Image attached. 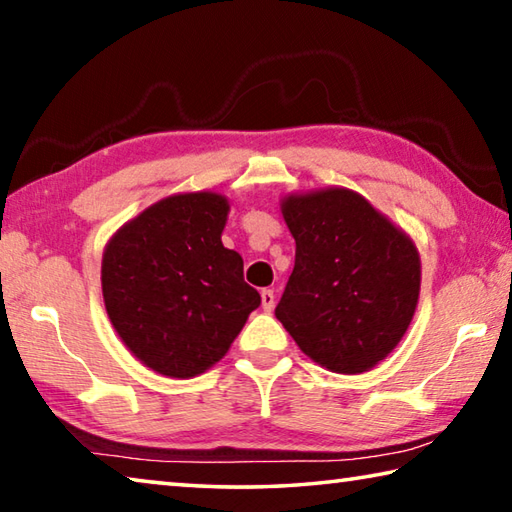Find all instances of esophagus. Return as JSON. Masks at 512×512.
Masks as SVG:
<instances>
[{"mask_svg": "<svg viewBox=\"0 0 512 512\" xmlns=\"http://www.w3.org/2000/svg\"><path fill=\"white\" fill-rule=\"evenodd\" d=\"M262 307H264V311H273V307H275V293H273V289H264L262 291Z\"/></svg>", "mask_w": 512, "mask_h": 512, "instance_id": "obj_1", "label": "esophagus"}]
</instances>
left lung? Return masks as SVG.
I'll use <instances>...</instances> for the list:
<instances>
[{
    "instance_id": "8db88e82",
    "label": "left lung",
    "mask_w": 512,
    "mask_h": 512,
    "mask_svg": "<svg viewBox=\"0 0 512 512\" xmlns=\"http://www.w3.org/2000/svg\"><path fill=\"white\" fill-rule=\"evenodd\" d=\"M296 266L275 316L311 361L359 375L395 350L420 298L415 241L345 187L287 194Z\"/></svg>"
}]
</instances>
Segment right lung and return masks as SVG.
Returning a JSON list of instances; mask_svg holds the SVG:
<instances>
[{
  "instance_id": "1",
  "label": "right lung",
  "mask_w": 512,
  "mask_h": 512,
  "mask_svg": "<svg viewBox=\"0 0 512 512\" xmlns=\"http://www.w3.org/2000/svg\"><path fill=\"white\" fill-rule=\"evenodd\" d=\"M230 203L219 192L171 194L108 239L101 291L133 357L171 379L210 370L259 307L244 259L223 246Z\"/></svg>"
}]
</instances>
